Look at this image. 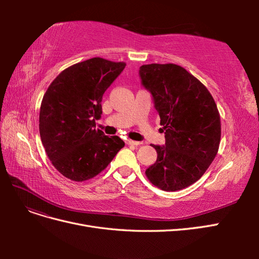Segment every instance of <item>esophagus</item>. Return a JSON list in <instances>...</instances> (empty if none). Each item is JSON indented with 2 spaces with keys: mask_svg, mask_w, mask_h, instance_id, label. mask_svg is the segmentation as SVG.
Masks as SVG:
<instances>
[{
  "mask_svg": "<svg viewBox=\"0 0 259 259\" xmlns=\"http://www.w3.org/2000/svg\"><path fill=\"white\" fill-rule=\"evenodd\" d=\"M126 144L130 145V146H139V145H142V143L135 142V140H132V139H127L126 140Z\"/></svg>",
  "mask_w": 259,
  "mask_h": 259,
  "instance_id": "1",
  "label": "esophagus"
}]
</instances>
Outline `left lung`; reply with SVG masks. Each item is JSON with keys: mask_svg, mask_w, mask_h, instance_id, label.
Returning a JSON list of instances; mask_svg holds the SVG:
<instances>
[{"mask_svg": "<svg viewBox=\"0 0 259 259\" xmlns=\"http://www.w3.org/2000/svg\"><path fill=\"white\" fill-rule=\"evenodd\" d=\"M139 74L152 94L165 146L146 169L150 183L164 191L185 189L205 173L218 152L221 115L213 96L197 77L175 64L144 65Z\"/></svg>", "mask_w": 259, "mask_h": 259, "instance_id": "left-lung-1", "label": "left lung"}]
</instances>
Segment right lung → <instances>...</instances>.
<instances>
[{
  "mask_svg": "<svg viewBox=\"0 0 259 259\" xmlns=\"http://www.w3.org/2000/svg\"><path fill=\"white\" fill-rule=\"evenodd\" d=\"M126 66L100 57L61 71L44 94L38 127L42 144L54 167L74 182L103 171L124 147L117 136L96 130L106 90Z\"/></svg>",
  "mask_w": 259,
  "mask_h": 259,
  "instance_id": "1",
  "label": "right lung"
}]
</instances>
